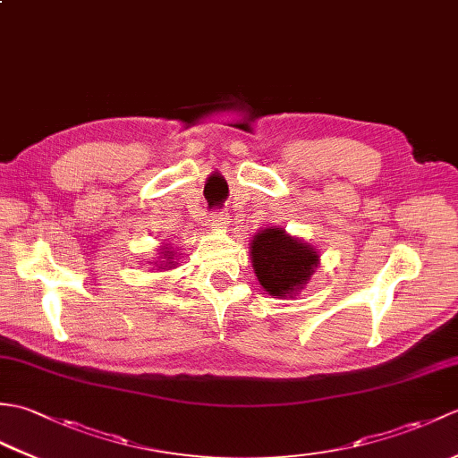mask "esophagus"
<instances>
[{
  "label": "esophagus",
  "mask_w": 458,
  "mask_h": 458,
  "mask_svg": "<svg viewBox=\"0 0 458 458\" xmlns=\"http://www.w3.org/2000/svg\"><path fill=\"white\" fill-rule=\"evenodd\" d=\"M230 224V214L226 210L214 212L208 216V226L214 230H224Z\"/></svg>",
  "instance_id": "obj_1"
}]
</instances>
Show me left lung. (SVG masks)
<instances>
[{
	"mask_svg": "<svg viewBox=\"0 0 458 458\" xmlns=\"http://www.w3.org/2000/svg\"><path fill=\"white\" fill-rule=\"evenodd\" d=\"M250 258L259 285L277 299L297 297L320 266L317 248L277 226L259 230L251 238Z\"/></svg>",
	"mask_w": 458,
	"mask_h": 458,
	"instance_id": "8db88e82",
	"label": "left lung"
}]
</instances>
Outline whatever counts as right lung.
Segmentation results:
<instances>
[{"label":"right lung","mask_w":458,"mask_h":458,"mask_svg":"<svg viewBox=\"0 0 458 458\" xmlns=\"http://www.w3.org/2000/svg\"><path fill=\"white\" fill-rule=\"evenodd\" d=\"M157 258H153L149 264L153 267H157V271H163V269H174L179 266V250H173L171 244H163L159 246V251H157Z\"/></svg>","instance_id":"add662e5"}]
</instances>
